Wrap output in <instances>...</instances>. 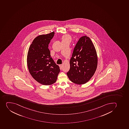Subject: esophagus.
Here are the masks:
<instances>
[{
  "mask_svg": "<svg viewBox=\"0 0 129 129\" xmlns=\"http://www.w3.org/2000/svg\"><path fill=\"white\" fill-rule=\"evenodd\" d=\"M62 66H63V65H59V67H60V69H62Z\"/></svg>",
  "mask_w": 129,
  "mask_h": 129,
  "instance_id": "obj_1",
  "label": "esophagus"
}]
</instances>
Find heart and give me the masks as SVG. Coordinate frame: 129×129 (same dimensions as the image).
<instances>
[{
    "label": "heart",
    "mask_w": 129,
    "mask_h": 129,
    "mask_svg": "<svg viewBox=\"0 0 129 129\" xmlns=\"http://www.w3.org/2000/svg\"><path fill=\"white\" fill-rule=\"evenodd\" d=\"M71 37L68 35H64L63 36L62 38V41H65L68 40L71 41Z\"/></svg>",
    "instance_id": "b5f03b06"
}]
</instances>
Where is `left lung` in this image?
I'll return each mask as SVG.
<instances>
[{
	"instance_id": "left-lung-1",
	"label": "left lung",
	"mask_w": 129,
	"mask_h": 129,
	"mask_svg": "<svg viewBox=\"0 0 129 129\" xmlns=\"http://www.w3.org/2000/svg\"><path fill=\"white\" fill-rule=\"evenodd\" d=\"M98 60L97 52L90 39L86 36L81 37L73 50L68 77L75 84H85L94 74Z\"/></svg>"
}]
</instances>
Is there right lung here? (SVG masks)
<instances>
[{
  "instance_id": "add662e5",
  "label": "right lung",
  "mask_w": 129,
  "mask_h": 129,
  "mask_svg": "<svg viewBox=\"0 0 129 129\" xmlns=\"http://www.w3.org/2000/svg\"><path fill=\"white\" fill-rule=\"evenodd\" d=\"M54 34L53 31L36 37L27 53L28 71L35 80L43 85H51L55 83L60 71L59 66L51 57L48 48Z\"/></svg>"
}]
</instances>
